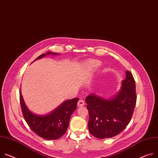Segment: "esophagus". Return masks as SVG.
Masks as SVG:
<instances>
[{
	"label": "esophagus",
	"mask_w": 158,
	"mask_h": 158,
	"mask_svg": "<svg viewBox=\"0 0 158 158\" xmlns=\"http://www.w3.org/2000/svg\"><path fill=\"white\" fill-rule=\"evenodd\" d=\"M84 102L83 101V100H82V99H80L79 101L78 102V103H77V106H79V107H81V106H83L84 105Z\"/></svg>",
	"instance_id": "obj_1"
}]
</instances>
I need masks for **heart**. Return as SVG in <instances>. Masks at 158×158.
<instances>
[{
    "label": "heart",
    "mask_w": 158,
    "mask_h": 158,
    "mask_svg": "<svg viewBox=\"0 0 158 158\" xmlns=\"http://www.w3.org/2000/svg\"><path fill=\"white\" fill-rule=\"evenodd\" d=\"M100 65V62L98 60H91L87 64V67L89 70L96 69Z\"/></svg>",
    "instance_id": "b5f03b06"
}]
</instances>
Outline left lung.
I'll return each instance as SVG.
<instances>
[{
    "label": "left lung",
    "instance_id": "1",
    "mask_svg": "<svg viewBox=\"0 0 158 158\" xmlns=\"http://www.w3.org/2000/svg\"><path fill=\"white\" fill-rule=\"evenodd\" d=\"M136 100L135 81L128 70L120 91L112 98L106 99L94 93L88 95L85 102L89 114L90 133L101 139L119 134L132 118Z\"/></svg>",
    "mask_w": 158,
    "mask_h": 158
}]
</instances>
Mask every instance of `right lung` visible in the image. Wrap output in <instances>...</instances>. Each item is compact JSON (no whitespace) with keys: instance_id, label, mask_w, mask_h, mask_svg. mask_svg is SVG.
<instances>
[{"instance_id":"right-lung-1","label":"right lung","mask_w":158,"mask_h":158,"mask_svg":"<svg viewBox=\"0 0 158 158\" xmlns=\"http://www.w3.org/2000/svg\"><path fill=\"white\" fill-rule=\"evenodd\" d=\"M47 55H58L47 52L35 60L40 59ZM20 103L23 117L31 130L40 137L46 140H55L61 137L66 132L72 113L77 108L79 98L66 100L60 106L47 114H37L32 113L26 105L21 92L19 93Z\"/></svg>"}]
</instances>
